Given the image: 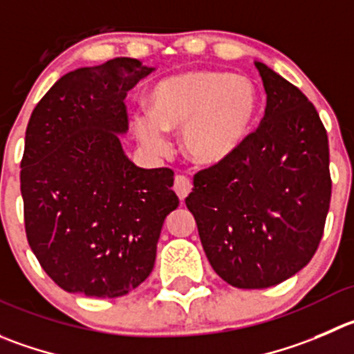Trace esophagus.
I'll return each mask as SVG.
<instances>
[{
    "instance_id": "34e87169",
    "label": "esophagus",
    "mask_w": 354,
    "mask_h": 354,
    "mask_svg": "<svg viewBox=\"0 0 354 354\" xmlns=\"http://www.w3.org/2000/svg\"><path fill=\"white\" fill-rule=\"evenodd\" d=\"M191 189H193V184H191V180L187 179L186 175H177L174 180V191L175 194L179 196L180 201H184L187 198V194L191 193Z\"/></svg>"
}]
</instances>
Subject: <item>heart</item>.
I'll use <instances>...</instances> for the list:
<instances>
[{"label": "heart", "mask_w": 354, "mask_h": 354, "mask_svg": "<svg viewBox=\"0 0 354 354\" xmlns=\"http://www.w3.org/2000/svg\"><path fill=\"white\" fill-rule=\"evenodd\" d=\"M262 109L254 80L225 71H186L160 80L149 92V111L133 116L140 142L167 153V130H183V149L198 165L230 160L250 139Z\"/></svg>", "instance_id": "b5f03b06"}]
</instances>
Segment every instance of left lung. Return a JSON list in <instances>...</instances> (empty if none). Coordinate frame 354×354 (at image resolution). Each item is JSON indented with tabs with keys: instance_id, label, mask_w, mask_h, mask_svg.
Listing matches in <instances>:
<instances>
[{
	"instance_id": "obj_1",
	"label": "left lung",
	"mask_w": 354,
	"mask_h": 354,
	"mask_svg": "<svg viewBox=\"0 0 354 354\" xmlns=\"http://www.w3.org/2000/svg\"><path fill=\"white\" fill-rule=\"evenodd\" d=\"M268 102L261 127L230 160L194 175L186 205L208 262L238 288L301 271L330 207L328 137L308 97L255 60Z\"/></svg>"
}]
</instances>
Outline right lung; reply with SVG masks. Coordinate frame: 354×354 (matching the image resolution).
Instances as JSON below:
<instances>
[{
  "mask_svg": "<svg viewBox=\"0 0 354 354\" xmlns=\"http://www.w3.org/2000/svg\"><path fill=\"white\" fill-rule=\"evenodd\" d=\"M153 71L129 57L71 71L28 123L20 193L29 247L71 294L121 297L139 287L179 207L174 171L137 167L120 140L124 97Z\"/></svg>",
  "mask_w": 354,
  "mask_h": 354,
  "instance_id": "right-lung-1",
  "label": "right lung"
}]
</instances>
